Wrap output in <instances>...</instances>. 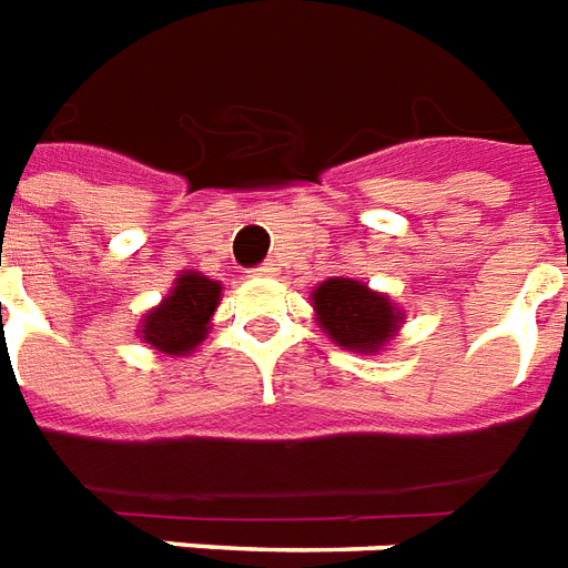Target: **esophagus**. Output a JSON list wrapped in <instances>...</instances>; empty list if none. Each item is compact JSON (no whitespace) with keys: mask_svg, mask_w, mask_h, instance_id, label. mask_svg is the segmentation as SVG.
Wrapping results in <instances>:
<instances>
[{"mask_svg":"<svg viewBox=\"0 0 568 568\" xmlns=\"http://www.w3.org/2000/svg\"><path fill=\"white\" fill-rule=\"evenodd\" d=\"M276 274H280V267L271 265V262H267V265H262V267H255V271H253V276H276Z\"/></svg>","mask_w":568,"mask_h":568,"instance_id":"obj_1","label":"esophagus"}]
</instances>
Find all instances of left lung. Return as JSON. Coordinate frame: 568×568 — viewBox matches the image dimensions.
Listing matches in <instances>:
<instances>
[{
    "mask_svg": "<svg viewBox=\"0 0 568 568\" xmlns=\"http://www.w3.org/2000/svg\"><path fill=\"white\" fill-rule=\"evenodd\" d=\"M315 322L333 345L354 354H378L396 339L405 310L352 276H331L310 292Z\"/></svg>",
    "mask_w": 568,
    "mask_h": 568,
    "instance_id": "8db88e82",
    "label": "left lung"
}]
</instances>
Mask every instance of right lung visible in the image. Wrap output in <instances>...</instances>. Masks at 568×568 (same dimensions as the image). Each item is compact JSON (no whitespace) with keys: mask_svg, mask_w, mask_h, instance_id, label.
Instances as JSON below:
<instances>
[{"mask_svg":"<svg viewBox=\"0 0 568 568\" xmlns=\"http://www.w3.org/2000/svg\"><path fill=\"white\" fill-rule=\"evenodd\" d=\"M223 283L199 271H181L169 294L142 315L140 336L149 348L166 357H190L211 333Z\"/></svg>","mask_w":568,"mask_h":568,"instance_id":"right-lung-1","label":"right lung"}]
</instances>
